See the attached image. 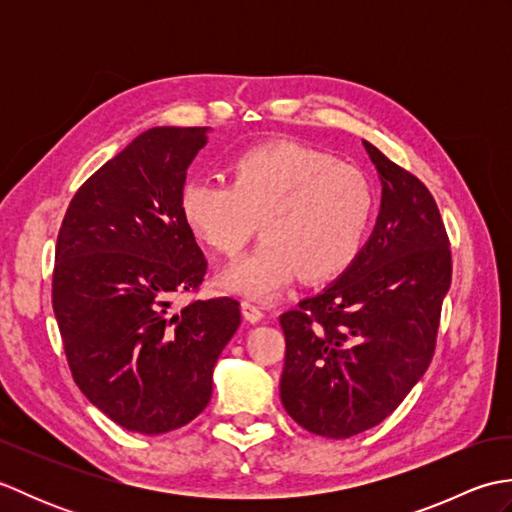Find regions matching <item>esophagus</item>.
Here are the masks:
<instances>
[{"mask_svg":"<svg viewBox=\"0 0 512 512\" xmlns=\"http://www.w3.org/2000/svg\"><path fill=\"white\" fill-rule=\"evenodd\" d=\"M242 314H244V319L248 323H259V321L264 319V312L259 310L255 303H250V301H242Z\"/></svg>","mask_w":512,"mask_h":512,"instance_id":"obj_1","label":"esophagus"}]
</instances>
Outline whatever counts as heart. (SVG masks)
<instances>
[{
  "label": "heart",
  "mask_w": 512,
  "mask_h": 512,
  "mask_svg": "<svg viewBox=\"0 0 512 512\" xmlns=\"http://www.w3.org/2000/svg\"><path fill=\"white\" fill-rule=\"evenodd\" d=\"M178 209L184 226L224 255H235L262 217L266 237L217 281L235 295L273 299L299 275L323 281L354 264L374 222L376 193L361 169L330 154L268 143L237 154L228 182H184Z\"/></svg>",
  "instance_id": "heart-1"
}]
</instances>
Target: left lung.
Returning a JSON list of instances; mask_svg holds the SVG:
<instances>
[{"label": "left lung", "instance_id": "1", "mask_svg": "<svg viewBox=\"0 0 512 512\" xmlns=\"http://www.w3.org/2000/svg\"><path fill=\"white\" fill-rule=\"evenodd\" d=\"M380 180L374 231L354 264L281 314L288 416L323 438L376 427L418 383L436 350L451 250L429 189L363 140Z\"/></svg>", "mask_w": 512, "mask_h": 512}]
</instances>
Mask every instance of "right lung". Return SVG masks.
<instances>
[{
	"mask_svg": "<svg viewBox=\"0 0 512 512\" xmlns=\"http://www.w3.org/2000/svg\"><path fill=\"white\" fill-rule=\"evenodd\" d=\"M211 127H154L85 180L63 217L52 308L74 383L123 429L160 436L209 405L213 367L242 314L195 290L206 259L178 198Z\"/></svg>",
	"mask_w": 512,
	"mask_h": 512,
	"instance_id": "add662e5",
	"label": "right lung"
}]
</instances>
